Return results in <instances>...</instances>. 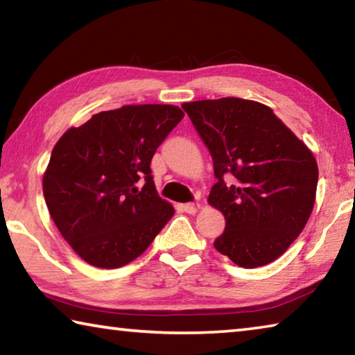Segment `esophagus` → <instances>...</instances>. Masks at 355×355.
Listing matches in <instances>:
<instances>
[{
    "instance_id": "34e87169",
    "label": "esophagus",
    "mask_w": 355,
    "mask_h": 355,
    "mask_svg": "<svg viewBox=\"0 0 355 355\" xmlns=\"http://www.w3.org/2000/svg\"><path fill=\"white\" fill-rule=\"evenodd\" d=\"M183 208L188 214H196L202 208V205L200 203H186V205H183Z\"/></svg>"
}]
</instances>
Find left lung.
<instances>
[{
    "instance_id": "8db88e82",
    "label": "left lung",
    "mask_w": 355,
    "mask_h": 355,
    "mask_svg": "<svg viewBox=\"0 0 355 355\" xmlns=\"http://www.w3.org/2000/svg\"><path fill=\"white\" fill-rule=\"evenodd\" d=\"M182 107L211 153L218 178L208 196L209 205L225 216L216 250L245 269L277 260L313 211V152L258 101L224 97ZM227 175L236 177L228 187Z\"/></svg>"
}]
</instances>
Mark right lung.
Here are the masks:
<instances>
[{"instance_id": "obj_1", "label": "right lung", "mask_w": 355, "mask_h": 355, "mask_svg": "<svg viewBox=\"0 0 355 355\" xmlns=\"http://www.w3.org/2000/svg\"><path fill=\"white\" fill-rule=\"evenodd\" d=\"M183 117L173 105H125L59 137L42 188L53 222L84 261L125 266L175 213L156 194L150 161Z\"/></svg>"}]
</instances>
